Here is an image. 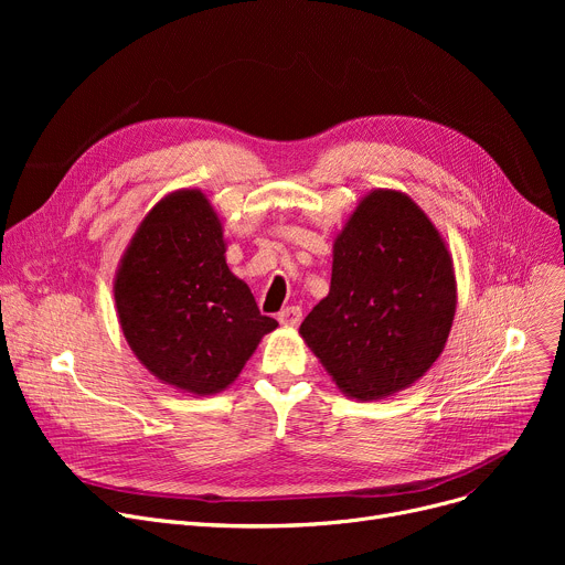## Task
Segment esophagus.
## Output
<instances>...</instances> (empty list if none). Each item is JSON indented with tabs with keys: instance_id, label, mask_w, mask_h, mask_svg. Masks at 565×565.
Wrapping results in <instances>:
<instances>
[{
	"instance_id": "obj_1",
	"label": "esophagus",
	"mask_w": 565,
	"mask_h": 565,
	"mask_svg": "<svg viewBox=\"0 0 565 565\" xmlns=\"http://www.w3.org/2000/svg\"><path fill=\"white\" fill-rule=\"evenodd\" d=\"M279 322L284 324V328H298V324L302 322V309L300 307H286L279 313Z\"/></svg>"
}]
</instances>
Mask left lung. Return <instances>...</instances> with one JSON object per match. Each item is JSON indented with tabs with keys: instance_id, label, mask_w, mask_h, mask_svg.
I'll return each instance as SVG.
<instances>
[{
	"instance_id": "obj_1",
	"label": "left lung",
	"mask_w": 565,
	"mask_h": 565,
	"mask_svg": "<svg viewBox=\"0 0 565 565\" xmlns=\"http://www.w3.org/2000/svg\"><path fill=\"white\" fill-rule=\"evenodd\" d=\"M456 305L454 258L437 226L405 192L377 188L337 233L330 292L300 337L345 396L380 401L437 362Z\"/></svg>"
}]
</instances>
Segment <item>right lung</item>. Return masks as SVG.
<instances>
[{
  "label": "right lung",
  "mask_w": 565,
  "mask_h": 565,
  "mask_svg": "<svg viewBox=\"0 0 565 565\" xmlns=\"http://www.w3.org/2000/svg\"><path fill=\"white\" fill-rule=\"evenodd\" d=\"M224 226L196 188L162 196L118 260L114 302L135 358L192 396L233 384L260 339L279 328L226 265Z\"/></svg>",
  "instance_id": "1"
}]
</instances>
